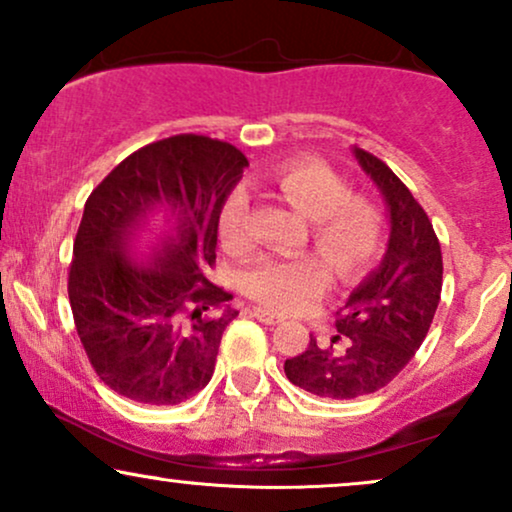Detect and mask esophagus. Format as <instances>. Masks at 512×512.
Returning <instances> with one entry per match:
<instances>
[{
  "label": "esophagus",
  "instance_id": "34e87169",
  "mask_svg": "<svg viewBox=\"0 0 512 512\" xmlns=\"http://www.w3.org/2000/svg\"><path fill=\"white\" fill-rule=\"evenodd\" d=\"M252 315H255L260 322H264V325H279V322L284 320L279 313H272V310H264V308H255L252 310Z\"/></svg>",
  "mask_w": 512,
  "mask_h": 512
}]
</instances>
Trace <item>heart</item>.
<instances>
[{
    "label": "heart",
    "instance_id": "obj_1",
    "mask_svg": "<svg viewBox=\"0 0 512 512\" xmlns=\"http://www.w3.org/2000/svg\"><path fill=\"white\" fill-rule=\"evenodd\" d=\"M272 187L284 202L308 216L315 250L303 255H272L243 274V291L274 310H301L330 284V268L342 281H354L373 267L385 243L387 221L370 197L351 195V187L320 158H289L274 173ZM219 238L228 252L252 248L248 197L233 192L219 214Z\"/></svg>",
    "mask_w": 512,
    "mask_h": 512
}]
</instances>
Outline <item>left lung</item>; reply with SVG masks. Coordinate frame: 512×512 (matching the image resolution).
I'll list each match as a JSON object with an SVG mask.
<instances>
[{
  "instance_id": "left-lung-1",
  "label": "left lung",
  "mask_w": 512,
  "mask_h": 512,
  "mask_svg": "<svg viewBox=\"0 0 512 512\" xmlns=\"http://www.w3.org/2000/svg\"><path fill=\"white\" fill-rule=\"evenodd\" d=\"M354 154L390 209V243L337 313L330 342L310 337L303 354L286 358V378L325 399L373 395L399 375L424 344L443 289V252L424 207L385 161L358 146Z\"/></svg>"
}]
</instances>
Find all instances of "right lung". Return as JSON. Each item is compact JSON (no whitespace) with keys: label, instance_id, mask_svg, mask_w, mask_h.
<instances>
[{"label":"right lung","instance_id":"obj_1","mask_svg":"<svg viewBox=\"0 0 512 512\" xmlns=\"http://www.w3.org/2000/svg\"><path fill=\"white\" fill-rule=\"evenodd\" d=\"M245 166L233 144L175 134L134 151L88 195L67 291L88 361L117 395L180 404L214 375L238 310L207 272L221 207ZM161 206L171 228L142 268L128 255L131 238Z\"/></svg>","mask_w":512,"mask_h":512}]
</instances>
